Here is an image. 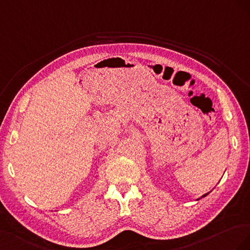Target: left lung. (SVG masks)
Returning <instances> with one entry per match:
<instances>
[{
    "mask_svg": "<svg viewBox=\"0 0 250 250\" xmlns=\"http://www.w3.org/2000/svg\"><path fill=\"white\" fill-rule=\"evenodd\" d=\"M208 194H205V195H203L201 198H203V197H205V196H208Z\"/></svg>",
    "mask_w": 250,
    "mask_h": 250,
    "instance_id": "8db88e82",
    "label": "left lung"
}]
</instances>
